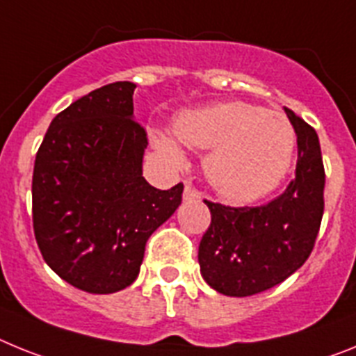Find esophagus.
Here are the masks:
<instances>
[{
	"label": "esophagus",
	"mask_w": 356,
	"mask_h": 356,
	"mask_svg": "<svg viewBox=\"0 0 356 356\" xmlns=\"http://www.w3.org/2000/svg\"><path fill=\"white\" fill-rule=\"evenodd\" d=\"M182 199H184V200L200 199V193L195 190V188L191 186L190 182H186V184H184V193H182Z\"/></svg>",
	"instance_id": "34e87169"
}]
</instances>
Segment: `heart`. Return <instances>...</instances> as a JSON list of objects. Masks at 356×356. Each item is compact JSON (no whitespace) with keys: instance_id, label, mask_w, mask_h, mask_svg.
Instances as JSON below:
<instances>
[{"instance_id":"obj_1","label":"heart","mask_w":356,"mask_h":356,"mask_svg":"<svg viewBox=\"0 0 356 356\" xmlns=\"http://www.w3.org/2000/svg\"><path fill=\"white\" fill-rule=\"evenodd\" d=\"M150 143L166 165H186L183 145L208 150L204 174L227 199L251 202L270 193L285 177L293 152V131L276 111L247 102H218L181 113L174 134L150 129Z\"/></svg>"}]
</instances>
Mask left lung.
Segmentation results:
<instances>
[{"mask_svg":"<svg viewBox=\"0 0 356 356\" xmlns=\"http://www.w3.org/2000/svg\"><path fill=\"white\" fill-rule=\"evenodd\" d=\"M298 136L296 177L256 208L208 204L211 224L199 245L204 281L216 292L247 298L292 276L314 249L324 211V166L317 132L285 107Z\"/></svg>","mask_w":356,"mask_h":356,"instance_id":"8db88e82","label":"left lung"}]
</instances>
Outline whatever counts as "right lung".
I'll return each instance as SVG.
<instances>
[{"label":"right lung","instance_id":"right-lung-1","mask_svg":"<svg viewBox=\"0 0 356 356\" xmlns=\"http://www.w3.org/2000/svg\"><path fill=\"white\" fill-rule=\"evenodd\" d=\"M136 86L114 82L58 113L35 156L32 213L49 268L89 293L132 285L150 234L174 215L182 184L143 177L147 134L134 120Z\"/></svg>","mask_w":356,"mask_h":356}]
</instances>
